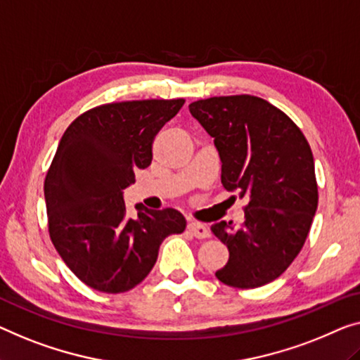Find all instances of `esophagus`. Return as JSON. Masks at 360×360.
Instances as JSON below:
<instances>
[{
  "label": "esophagus",
  "instance_id": "1",
  "mask_svg": "<svg viewBox=\"0 0 360 360\" xmlns=\"http://www.w3.org/2000/svg\"><path fill=\"white\" fill-rule=\"evenodd\" d=\"M187 229H189V233L192 236H195L197 239H207L208 236H210V231H208V228L205 224H200V223H195V221H191L187 224Z\"/></svg>",
  "mask_w": 360,
  "mask_h": 360
}]
</instances>
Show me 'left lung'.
<instances>
[{
  "mask_svg": "<svg viewBox=\"0 0 360 360\" xmlns=\"http://www.w3.org/2000/svg\"><path fill=\"white\" fill-rule=\"evenodd\" d=\"M189 111L213 137L224 189L249 198L243 226L212 224L229 250L214 275L233 288L264 286L292 264L312 226L319 205L312 150L291 117L259 96H212Z\"/></svg>",
  "mask_w": 360,
  "mask_h": 360,
  "instance_id": "1",
  "label": "left lung"
}]
</instances>
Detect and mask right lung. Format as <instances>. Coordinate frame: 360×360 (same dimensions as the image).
Wrapping results in <instances>:
<instances>
[{"label":"right lung","instance_id":"1","mask_svg":"<svg viewBox=\"0 0 360 360\" xmlns=\"http://www.w3.org/2000/svg\"><path fill=\"white\" fill-rule=\"evenodd\" d=\"M184 100H134L85 111L63 134L45 178L51 243L80 281L120 294L146 280L169 234L186 229L174 210L126 214L122 191L152 163L160 129Z\"/></svg>","mask_w":360,"mask_h":360}]
</instances>
